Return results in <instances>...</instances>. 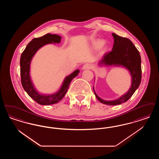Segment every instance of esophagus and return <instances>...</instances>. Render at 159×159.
Here are the masks:
<instances>
[{
	"instance_id": "34e87169",
	"label": "esophagus",
	"mask_w": 159,
	"mask_h": 159,
	"mask_svg": "<svg viewBox=\"0 0 159 159\" xmlns=\"http://www.w3.org/2000/svg\"><path fill=\"white\" fill-rule=\"evenodd\" d=\"M91 67V66L89 64H84L82 67V70H88V69H90Z\"/></svg>"
}]
</instances>
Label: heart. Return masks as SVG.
<instances>
[{"mask_svg":"<svg viewBox=\"0 0 159 159\" xmlns=\"http://www.w3.org/2000/svg\"><path fill=\"white\" fill-rule=\"evenodd\" d=\"M104 43H105L104 40H101V39H98V40H95L94 42H93L92 46L95 49H98L104 45Z\"/></svg>","mask_w":159,"mask_h":159,"instance_id":"b5f03b06","label":"heart"}]
</instances>
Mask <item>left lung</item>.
I'll return each mask as SVG.
<instances>
[{
    "instance_id": "8db88e82",
    "label": "left lung",
    "mask_w": 159,
    "mask_h": 159,
    "mask_svg": "<svg viewBox=\"0 0 159 159\" xmlns=\"http://www.w3.org/2000/svg\"><path fill=\"white\" fill-rule=\"evenodd\" d=\"M114 44L112 51L106 53L99 61V67L114 66L127 69L131 76V84L125 93L114 100L107 101L99 97L93 87L95 95L99 102L106 105L116 106L126 102L138 88L141 81V59L139 51L128 38L112 33ZM95 79V78H94Z\"/></svg>"
}]
</instances>
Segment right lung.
<instances>
[{"label": "right lung", "instance_id": "add662e5", "mask_svg": "<svg viewBox=\"0 0 159 159\" xmlns=\"http://www.w3.org/2000/svg\"><path fill=\"white\" fill-rule=\"evenodd\" d=\"M61 40L60 36L50 33H48L40 38H34L29 43L21 56L20 73L23 88L31 98L40 105H52L60 101L68 91L71 80L80 72L79 70H76L71 74L66 76L60 89L53 93H40L36 89L30 76L31 62L33 58L38 50L43 46L48 44L60 43Z\"/></svg>", "mask_w": 159, "mask_h": 159}]
</instances>
